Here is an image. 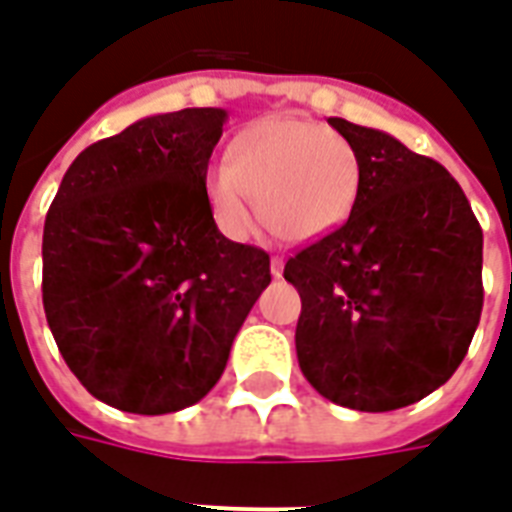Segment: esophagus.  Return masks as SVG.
<instances>
[{
  "mask_svg": "<svg viewBox=\"0 0 512 512\" xmlns=\"http://www.w3.org/2000/svg\"><path fill=\"white\" fill-rule=\"evenodd\" d=\"M282 271H284V260L279 255H273L271 257V273L276 276V279H279V276H282Z\"/></svg>",
  "mask_w": 512,
  "mask_h": 512,
  "instance_id": "esophagus-1",
  "label": "esophagus"
}]
</instances>
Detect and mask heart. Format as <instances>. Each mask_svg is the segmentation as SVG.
I'll return each instance as SVG.
<instances>
[{"instance_id":"b5f03b06","label":"heart","mask_w":512,"mask_h":512,"mask_svg":"<svg viewBox=\"0 0 512 512\" xmlns=\"http://www.w3.org/2000/svg\"><path fill=\"white\" fill-rule=\"evenodd\" d=\"M360 179V158L346 136L303 117H263L241 131L230 158L209 166L206 195L228 239L252 236L257 198L265 228L303 244L349 220Z\"/></svg>"}]
</instances>
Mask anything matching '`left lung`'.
<instances>
[{
	"label": "left lung",
	"mask_w": 512,
	"mask_h": 512,
	"mask_svg": "<svg viewBox=\"0 0 512 512\" xmlns=\"http://www.w3.org/2000/svg\"><path fill=\"white\" fill-rule=\"evenodd\" d=\"M327 123L360 158L349 220L284 265L300 295L295 349L330 403L384 413L419 403L462 365L483 308V230L438 161L395 136Z\"/></svg>",
	"instance_id": "8db88e82"
}]
</instances>
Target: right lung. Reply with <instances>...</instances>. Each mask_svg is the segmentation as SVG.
<instances>
[{"instance_id":"obj_1","label":"right lung","mask_w":512,"mask_h":512,"mask_svg":"<svg viewBox=\"0 0 512 512\" xmlns=\"http://www.w3.org/2000/svg\"><path fill=\"white\" fill-rule=\"evenodd\" d=\"M228 112L136 120L66 169L42 233V303L69 370L117 411L209 395L271 284L263 249L222 236L206 169Z\"/></svg>"}]
</instances>
